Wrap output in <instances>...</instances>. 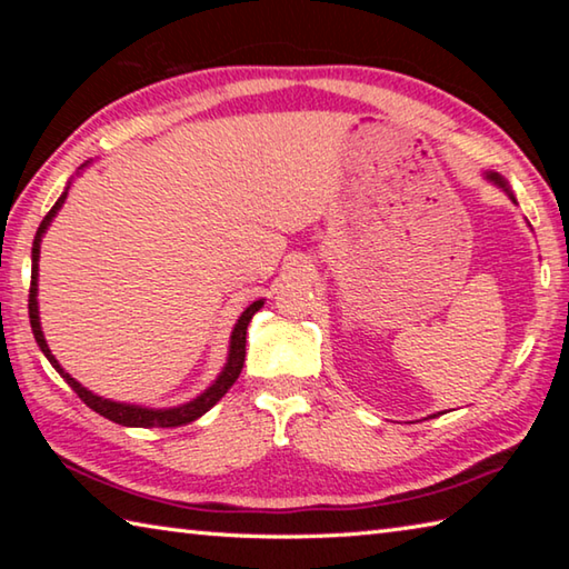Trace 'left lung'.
Wrapping results in <instances>:
<instances>
[{"instance_id": "left-lung-1", "label": "left lung", "mask_w": 569, "mask_h": 569, "mask_svg": "<svg viewBox=\"0 0 569 569\" xmlns=\"http://www.w3.org/2000/svg\"><path fill=\"white\" fill-rule=\"evenodd\" d=\"M487 180H489V182H495V186L502 188V190L507 192V196L512 198V203H517L515 196H512V190H509V186H507V182H505V178H502V176H497V172H487Z\"/></svg>"}]
</instances>
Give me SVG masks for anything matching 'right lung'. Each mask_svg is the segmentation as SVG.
<instances>
[{"instance_id":"obj_1","label":"right lung","mask_w":569,"mask_h":569,"mask_svg":"<svg viewBox=\"0 0 569 569\" xmlns=\"http://www.w3.org/2000/svg\"><path fill=\"white\" fill-rule=\"evenodd\" d=\"M84 168V166H82ZM67 190L70 186L64 188V192L60 198H57V203L52 206L50 213L44 216V220L37 228V236H34V243H32V283H30V323H32V333H34V341L40 346L42 353L47 356V361H50L57 373L70 383L72 391L80 397L84 403L92 411H98L100 417L110 419L114 423H122V427H160V429H168V427H182V423H190L203 417L206 411H210L216 407V403L226 397V391L233 387L236 379L240 377V371H243V361H246V331H248V323L253 319L256 311H261L263 306V298L261 301H253L250 303L243 313H240L238 323L233 326V333H230V349H228V361L223 366V371H220V377L210 383V387L196 397L188 403H180V407H170V409H148V407H138V403H122V401H112V399H102L98 393H92L82 387L80 381H74L70 373H67L60 361L54 359L50 346L44 341V333H42V326H40V306H37V271H40V243H42V236L44 230L50 228L52 218L60 213V208L67 198Z\"/></svg>"}]
</instances>
